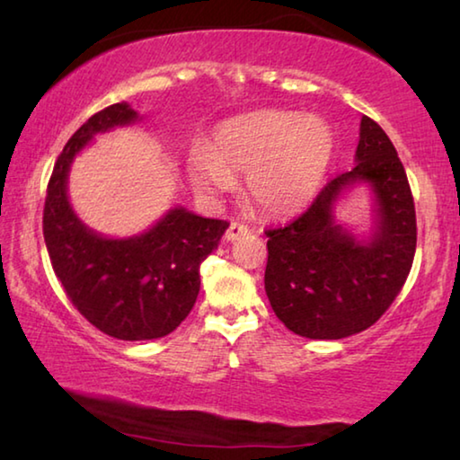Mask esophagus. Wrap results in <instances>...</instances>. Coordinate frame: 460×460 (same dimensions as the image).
Masks as SVG:
<instances>
[{
    "instance_id": "esophagus-1",
    "label": "esophagus",
    "mask_w": 460,
    "mask_h": 460,
    "mask_svg": "<svg viewBox=\"0 0 460 460\" xmlns=\"http://www.w3.org/2000/svg\"><path fill=\"white\" fill-rule=\"evenodd\" d=\"M247 231H249L247 225L239 223V221H231L227 233H225V239H227V241H235V239H239V237L247 235Z\"/></svg>"
}]
</instances>
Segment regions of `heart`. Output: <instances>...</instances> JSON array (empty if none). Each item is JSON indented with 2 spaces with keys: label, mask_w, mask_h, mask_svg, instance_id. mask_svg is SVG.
<instances>
[{
  "label": "heart",
  "mask_w": 460,
  "mask_h": 460,
  "mask_svg": "<svg viewBox=\"0 0 460 460\" xmlns=\"http://www.w3.org/2000/svg\"><path fill=\"white\" fill-rule=\"evenodd\" d=\"M334 152L329 123L290 111H261L231 119L215 131L211 147L189 154V176L199 190L221 194L247 176V194L270 215L306 207Z\"/></svg>",
  "instance_id": "heart-1"
}]
</instances>
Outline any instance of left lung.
I'll list each match as a JSON object with an SVG mask.
<instances>
[{
	"label": "left lung",
	"mask_w": 460,
	"mask_h": 460,
	"mask_svg": "<svg viewBox=\"0 0 460 460\" xmlns=\"http://www.w3.org/2000/svg\"><path fill=\"white\" fill-rule=\"evenodd\" d=\"M357 164L324 184L305 213L268 229L266 294L276 316L306 339L351 337L376 324L406 284L416 253V208L392 139L361 119ZM355 181L376 194V231L359 242L333 223L332 205Z\"/></svg>",
	"instance_id": "1"
}]
</instances>
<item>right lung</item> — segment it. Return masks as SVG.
<instances>
[{
	"instance_id": "add662e5",
	"label": "right lung",
	"mask_w": 460,
	"mask_h": 460,
	"mask_svg": "<svg viewBox=\"0 0 460 460\" xmlns=\"http://www.w3.org/2000/svg\"><path fill=\"white\" fill-rule=\"evenodd\" d=\"M136 119L128 103H115L75 131L54 164L42 217L52 270L68 300L95 329L121 341L166 337L189 316L200 290V263L229 227L182 207L128 239L84 227L66 197L68 168L93 136Z\"/></svg>"
}]
</instances>
